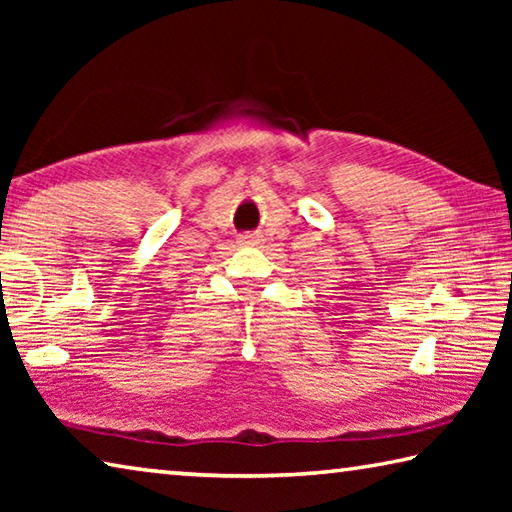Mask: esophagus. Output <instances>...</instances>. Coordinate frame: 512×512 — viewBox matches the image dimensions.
<instances>
[{"label":"esophagus","mask_w":512,"mask_h":512,"mask_svg":"<svg viewBox=\"0 0 512 512\" xmlns=\"http://www.w3.org/2000/svg\"><path fill=\"white\" fill-rule=\"evenodd\" d=\"M259 235H241L239 237V246H244V248H250V246H259Z\"/></svg>","instance_id":"1"}]
</instances>
